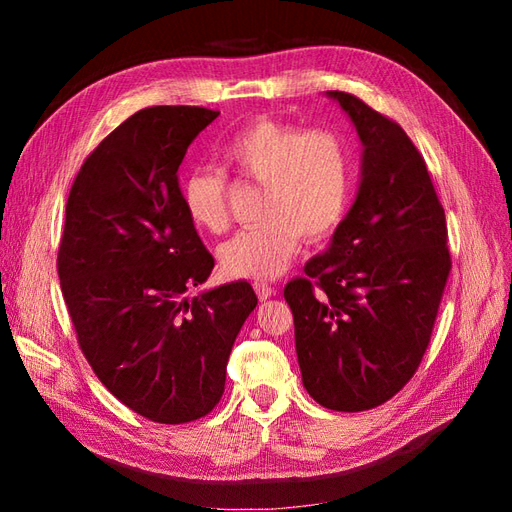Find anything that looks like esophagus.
<instances>
[{"mask_svg":"<svg viewBox=\"0 0 512 512\" xmlns=\"http://www.w3.org/2000/svg\"><path fill=\"white\" fill-rule=\"evenodd\" d=\"M254 290H256L260 301H265V299H269V297H273V294H275V288L265 284V282H254Z\"/></svg>","mask_w":512,"mask_h":512,"instance_id":"obj_1","label":"esophagus"}]
</instances>
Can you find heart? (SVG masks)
I'll use <instances>...</instances> for the list:
<instances>
[{"mask_svg":"<svg viewBox=\"0 0 512 512\" xmlns=\"http://www.w3.org/2000/svg\"><path fill=\"white\" fill-rule=\"evenodd\" d=\"M222 158L258 185V224L239 230L218 250L232 277L280 275L299 254L303 237L320 241L344 222L354 192V153L344 134L254 119L220 145ZM228 179L200 166L181 181L188 220L209 232L228 226Z\"/></svg>","mask_w":512,"mask_h":512,"instance_id":"1","label":"heart"}]
</instances>
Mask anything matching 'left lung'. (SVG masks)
Masks as SVG:
<instances>
[{"label": "left lung", "mask_w": 512, "mask_h": 512, "mask_svg": "<svg viewBox=\"0 0 512 512\" xmlns=\"http://www.w3.org/2000/svg\"><path fill=\"white\" fill-rule=\"evenodd\" d=\"M363 143L359 194L329 250L290 280L303 386L337 412L397 395L429 346L451 273L448 230L427 164L397 121L329 91Z\"/></svg>", "instance_id": "left-lung-1"}]
</instances>
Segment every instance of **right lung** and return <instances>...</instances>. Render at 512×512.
<instances>
[{
    "label": "right lung",
    "mask_w": 512,
    "mask_h": 512,
    "mask_svg": "<svg viewBox=\"0 0 512 512\" xmlns=\"http://www.w3.org/2000/svg\"><path fill=\"white\" fill-rule=\"evenodd\" d=\"M220 115L149 106L89 153L66 205L57 273L76 339L100 382L153 423L220 404L226 363L258 303L247 282L188 299L215 260L181 205L177 170Z\"/></svg>",
    "instance_id": "right-lung-1"
}]
</instances>
